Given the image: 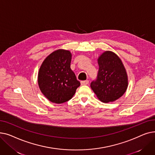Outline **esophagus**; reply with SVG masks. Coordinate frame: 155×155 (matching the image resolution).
<instances>
[{
  "mask_svg": "<svg viewBox=\"0 0 155 155\" xmlns=\"http://www.w3.org/2000/svg\"><path fill=\"white\" fill-rule=\"evenodd\" d=\"M89 81L88 80H84V81H81V85H85L88 84Z\"/></svg>",
  "mask_w": 155,
  "mask_h": 155,
  "instance_id": "34e87169",
  "label": "esophagus"
}]
</instances>
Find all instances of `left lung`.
<instances>
[{"label":"left lung","instance_id":"1","mask_svg":"<svg viewBox=\"0 0 155 155\" xmlns=\"http://www.w3.org/2000/svg\"><path fill=\"white\" fill-rule=\"evenodd\" d=\"M99 71L91 87L103 102H113L123 95L127 87V77L124 65L118 56L107 51L98 59Z\"/></svg>","mask_w":155,"mask_h":155}]
</instances>
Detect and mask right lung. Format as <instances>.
<instances>
[{"mask_svg": "<svg viewBox=\"0 0 155 155\" xmlns=\"http://www.w3.org/2000/svg\"><path fill=\"white\" fill-rule=\"evenodd\" d=\"M71 54L56 50L43 62L38 74L41 91L52 102L61 104L71 99L80 83L70 68Z\"/></svg>", "mask_w": 155, "mask_h": 155, "instance_id": "1", "label": "right lung"}]
</instances>
